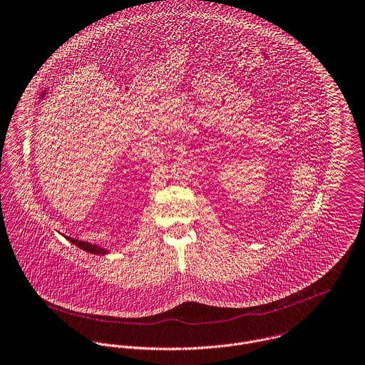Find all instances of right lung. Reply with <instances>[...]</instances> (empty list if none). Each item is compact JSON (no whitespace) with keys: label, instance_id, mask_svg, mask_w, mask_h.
<instances>
[{"label":"right lung","instance_id":"obj_1","mask_svg":"<svg viewBox=\"0 0 365 365\" xmlns=\"http://www.w3.org/2000/svg\"><path fill=\"white\" fill-rule=\"evenodd\" d=\"M65 239H68V240H69L72 245H75V246H76V247H79L81 250H85L86 253H91V255L105 256V255L110 253L108 249H103V247H101V246H98V245H91V243H88V242L75 240V239H72V237H68V236H65Z\"/></svg>","mask_w":365,"mask_h":365}]
</instances>
